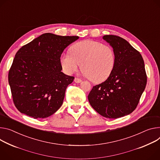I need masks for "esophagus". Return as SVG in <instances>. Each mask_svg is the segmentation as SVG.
<instances>
[{"mask_svg":"<svg viewBox=\"0 0 160 160\" xmlns=\"http://www.w3.org/2000/svg\"><path fill=\"white\" fill-rule=\"evenodd\" d=\"M74 81H75V83H80V82H82V80H80V79L78 78H75L74 79Z\"/></svg>","mask_w":160,"mask_h":160,"instance_id":"1","label":"esophagus"}]
</instances>
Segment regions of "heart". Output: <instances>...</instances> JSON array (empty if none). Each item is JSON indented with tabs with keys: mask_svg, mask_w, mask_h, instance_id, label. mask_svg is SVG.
<instances>
[{
	"mask_svg": "<svg viewBox=\"0 0 160 160\" xmlns=\"http://www.w3.org/2000/svg\"><path fill=\"white\" fill-rule=\"evenodd\" d=\"M69 53L60 59L64 71L71 75L81 66L84 75L94 83L107 80L115 64L113 48L96 41L88 39L76 42L70 47Z\"/></svg>",
	"mask_w": 160,
	"mask_h": 160,
	"instance_id": "b5f03b06",
	"label": "heart"
}]
</instances>
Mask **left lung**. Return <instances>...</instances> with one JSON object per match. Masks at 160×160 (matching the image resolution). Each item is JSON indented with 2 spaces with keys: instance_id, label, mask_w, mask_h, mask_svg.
Returning a JSON list of instances; mask_svg holds the SVG:
<instances>
[{
  "instance_id": "obj_1",
  "label": "left lung",
  "mask_w": 160,
  "mask_h": 160,
  "mask_svg": "<svg viewBox=\"0 0 160 160\" xmlns=\"http://www.w3.org/2000/svg\"><path fill=\"white\" fill-rule=\"evenodd\" d=\"M103 39L115 52V64L109 77L93 87L88 99L101 115L117 119L135 110L146 88L147 75L141 54L126 40L114 35Z\"/></svg>"
}]
</instances>
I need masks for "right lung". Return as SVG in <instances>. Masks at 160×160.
<instances>
[{
	"label": "right lung",
	"instance_id": "1",
	"mask_svg": "<svg viewBox=\"0 0 160 160\" xmlns=\"http://www.w3.org/2000/svg\"><path fill=\"white\" fill-rule=\"evenodd\" d=\"M78 38L45 33L17 52L8 81L14 104L21 113L44 119L61 107L67 87L75 78L61 71L60 58Z\"/></svg>",
	"mask_w": 160,
	"mask_h": 160
}]
</instances>
